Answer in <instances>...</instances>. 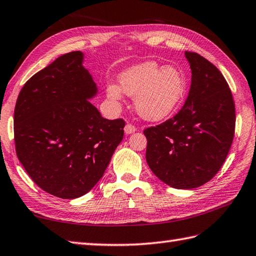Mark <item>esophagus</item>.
<instances>
[{"label": "esophagus", "instance_id": "obj_1", "mask_svg": "<svg viewBox=\"0 0 256 256\" xmlns=\"http://www.w3.org/2000/svg\"><path fill=\"white\" fill-rule=\"evenodd\" d=\"M135 131H136V128H135L134 125H132V124H126V125H125V128H124L125 134H132Z\"/></svg>", "mask_w": 256, "mask_h": 256}]
</instances>
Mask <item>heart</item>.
Listing matches in <instances>:
<instances>
[{"instance_id":"b5f03b06","label":"heart","mask_w":256,"mask_h":256,"mask_svg":"<svg viewBox=\"0 0 256 256\" xmlns=\"http://www.w3.org/2000/svg\"><path fill=\"white\" fill-rule=\"evenodd\" d=\"M118 86L108 84V98L114 104L122 101V92L134 96L136 112L148 121H161L171 115L186 88L183 73L174 65L160 66L155 61H145L123 71Z\"/></svg>"}]
</instances>
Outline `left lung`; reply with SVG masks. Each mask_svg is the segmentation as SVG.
Segmentation results:
<instances>
[{
  "instance_id": "left-lung-1",
  "label": "left lung",
  "mask_w": 256,
  "mask_h": 256,
  "mask_svg": "<svg viewBox=\"0 0 256 256\" xmlns=\"http://www.w3.org/2000/svg\"><path fill=\"white\" fill-rule=\"evenodd\" d=\"M185 58L192 78L184 106L172 118L144 130L150 168L180 190L201 186L218 172L235 130V105L222 73L198 53L185 52Z\"/></svg>"
}]
</instances>
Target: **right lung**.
Here are the masks:
<instances>
[{
	"label": "right lung",
	"mask_w": 256,
	"mask_h": 256,
	"mask_svg": "<svg viewBox=\"0 0 256 256\" xmlns=\"http://www.w3.org/2000/svg\"><path fill=\"white\" fill-rule=\"evenodd\" d=\"M80 51L64 54L24 84L14 110L16 155L33 182L54 196L76 198L94 188L124 135L106 120Z\"/></svg>",
	"instance_id": "right-lung-1"
}]
</instances>
